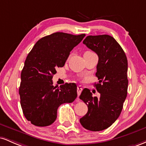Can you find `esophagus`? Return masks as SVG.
<instances>
[{
    "instance_id": "esophagus-1",
    "label": "esophagus",
    "mask_w": 146,
    "mask_h": 146,
    "mask_svg": "<svg viewBox=\"0 0 146 146\" xmlns=\"http://www.w3.org/2000/svg\"><path fill=\"white\" fill-rule=\"evenodd\" d=\"M82 91V87L81 86H78V88H77V92H78V96H80V95L81 94Z\"/></svg>"
}]
</instances>
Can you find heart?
<instances>
[{
  "mask_svg": "<svg viewBox=\"0 0 146 146\" xmlns=\"http://www.w3.org/2000/svg\"><path fill=\"white\" fill-rule=\"evenodd\" d=\"M88 52H91V51H86L85 53H88Z\"/></svg>",
  "mask_w": 146,
  "mask_h": 146,
  "instance_id": "1",
  "label": "heart"
}]
</instances>
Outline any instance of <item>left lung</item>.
I'll list each match as a JSON object with an SVG mask.
<instances>
[{"mask_svg": "<svg viewBox=\"0 0 146 146\" xmlns=\"http://www.w3.org/2000/svg\"><path fill=\"white\" fill-rule=\"evenodd\" d=\"M83 43L98 56L95 75L99 82L95 86L100 97H93L88 88L82 90L80 98L87 105L88 112L80 121L87 130L101 131L121 114L128 90V60L119 44L108 35L88 36Z\"/></svg>", "mask_w": 146, "mask_h": 146, "instance_id": "left-lung-1", "label": "left lung"}]
</instances>
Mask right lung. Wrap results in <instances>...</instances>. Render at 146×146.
Here are the masks:
<instances>
[{
    "label": "right lung",
    "mask_w": 146,
    "mask_h": 146,
    "mask_svg": "<svg viewBox=\"0 0 146 146\" xmlns=\"http://www.w3.org/2000/svg\"><path fill=\"white\" fill-rule=\"evenodd\" d=\"M84 36L52 33L40 39L28 54L21 72L19 95L23 114L32 124L41 127L52 124L58 107L76 99L75 83L53 86L52 78Z\"/></svg>",
    "instance_id": "1"
}]
</instances>
